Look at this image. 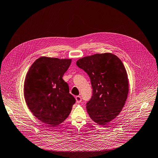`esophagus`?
<instances>
[{"label": "esophagus", "instance_id": "1", "mask_svg": "<svg viewBox=\"0 0 158 158\" xmlns=\"http://www.w3.org/2000/svg\"><path fill=\"white\" fill-rule=\"evenodd\" d=\"M75 99H76V101L77 103H80L81 101V97L80 96H77L75 97Z\"/></svg>", "mask_w": 158, "mask_h": 158}]
</instances>
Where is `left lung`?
<instances>
[{"mask_svg":"<svg viewBox=\"0 0 158 158\" xmlns=\"http://www.w3.org/2000/svg\"><path fill=\"white\" fill-rule=\"evenodd\" d=\"M77 65L88 74L93 89L86 103L91 119L100 125L110 122L122 110L129 93V81L121 60L111 53L79 59Z\"/></svg>","mask_w":158,"mask_h":158,"instance_id":"left-lung-1","label":"left lung"}]
</instances>
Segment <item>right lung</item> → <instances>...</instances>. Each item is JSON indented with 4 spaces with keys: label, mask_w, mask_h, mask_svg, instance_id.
Here are the masks:
<instances>
[{
    "label": "right lung",
    "mask_w": 158,
    "mask_h": 158,
    "mask_svg": "<svg viewBox=\"0 0 158 158\" xmlns=\"http://www.w3.org/2000/svg\"><path fill=\"white\" fill-rule=\"evenodd\" d=\"M71 59L42 57L31 65L24 83L26 103L37 119L56 127L63 123L71 112L75 99L69 93L63 76Z\"/></svg>",
    "instance_id": "right-lung-1"
}]
</instances>
